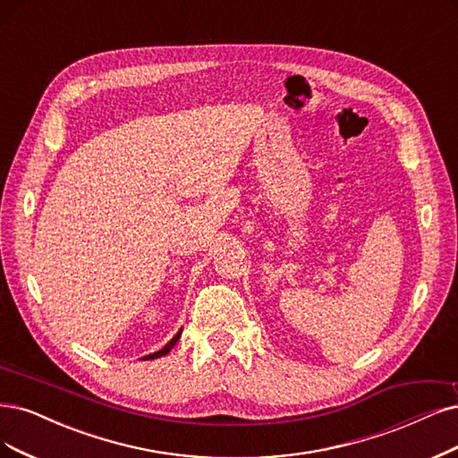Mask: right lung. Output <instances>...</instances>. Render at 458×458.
I'll list each match as a JSON object with an SVG mask.
<instances>
[{
    "mask_svg": "<svg viewBox=\"0 0 458 458\" xmlns=\"http://www.w3.org/2000/svg\"><path fill=\"white\" fill-rule=\"evenodd\" d=\"M179 337H181V332H177V334L174 335V340L169 342V344H167L164 349H160V351H157V352H152V354H147V357H145L143 360H152V359H160V357H164V354H167L169 351L174 349V345L179 342Z\"/></svg>",
    "mask_w": 458,
    "mask_h": 458,
    "instance_id": "add662e5",
    "label": "right lung"
}]
</instances>
